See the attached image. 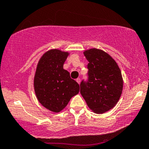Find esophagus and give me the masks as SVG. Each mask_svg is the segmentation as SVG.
<instances>
[{
    "label": "esophagus",
    "instance_id": "obj_1",
    "mask_svg": "<svg viewBox=\"0 0 149 149\" xmlns=\"http://www.w3.org/2000/svg\"><path fill=\"white\" fill-rule=\"evenodd\" d=\"M76 82H77V83H78V84H80V82H81V79H79V78H78V79H76Z\"/></svg>",
    "mask_w": 149,
    "mask_h": 149
}]
</instances>
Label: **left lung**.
Wrapping results in <instances>:
<instances>
[{
	"mask_svg": "<svg viewBox=\"0 0 149 149\" xmlns=\"http://www.w3.org/2000/svg\"><path fill=\"white\" fill-rule=\"evenodd\" d=\"M84 54L89 62L88 79L81 83V94L89 109L103 113L113 109L121 95V72L115 60L102 50L91 48Z\"/></svg>",
	"mask_w": 149,
	"mask_h": 149,
	"instance_id": "8db88e82",
	"label": "left lung"
}]
</instances>
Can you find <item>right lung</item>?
<instances>
[{
	"instance_id": "right-lung-1",
	"label": "right lung",
	"mask_w": 149,
	"mask_h": 149,
	"mask_svg": "<svg viewBox=\"0 0 149 149\" xmlns=\"http://www.w3.org/2000/svg\"><path fill=\"white\" fill-rule=\"evenodd\" d=\"M69 55L58 49L45 53L38 63L33 86L36 95L40 104L54 113L67 106L70 98L78 94L79 84L72 79L63 64Z\"/></svg>"
}]
</instances>
